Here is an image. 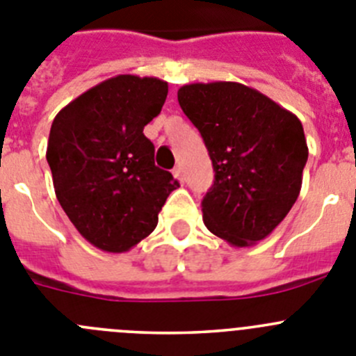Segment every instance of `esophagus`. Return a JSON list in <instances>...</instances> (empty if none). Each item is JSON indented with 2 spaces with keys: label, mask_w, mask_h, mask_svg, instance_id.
Masks as SVG:
<instances>
[{
  "label": "esophagus",
  "mask_w": 356,
  "mask_h": 356,
  "mask_svg": "<svg viewBox=\"0 0 356 356\" xmlns=\"http://www.w3.org/2000/svg\"><path fill=\"white\" fill-rule=\"evenodd\" d=\"M172 175H175V178H176V180H180V181H184V180H185L184 168H181V165H176V168L172 169Z\"/></svg>",
  "instance_id": "1"
}]
</instances>
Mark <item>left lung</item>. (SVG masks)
<instances>
[{
  "instance_id": "left-lung-1",
  "label": "left lung",
  "mask_w": 356,
  "mask_h": 356,
  "mask_svg": "<svg viewBox=\"0 0 356 356\" xmlns=\"http://www.w3.org/2000/svg\"><path fill=\"white\" fill-rule=\"evenodd\" d=\"M178 102L213 164L201 203L204 226L233 247L256 245L284 220L302 188L309 156L302 122L231 81L185 84Z\"/></svg>"
}]
</instances>
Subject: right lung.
Returning <instances> with one entry per match:
<instances>
[{
	"instance_id": "1",
	"label": "right lung",
	"mask_w": 356,
	"mask_h": 356,
	"mask_svg": "<svg viewBox=\"0 0 356 356\" xmlns=\"http://www.w3.org/2000/svg\"><path fill=\"white\" fill-rule=\"evenodd\" d=\"M165 97V81L122 74L72 100L51 125L45 156L58 201L104 252H127L145 240L180 187L156 168L155 146L143 134Z\"/></svg>"
}]
</instances>
